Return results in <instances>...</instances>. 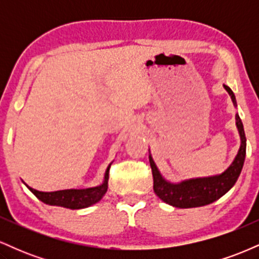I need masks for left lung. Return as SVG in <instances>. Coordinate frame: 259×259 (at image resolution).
Returning a JSON list of instances; mask_svg holds the SVG:
<instances>
[{
    "label": "left lung",
    "mask_w": 259,
    "mask_h": 259,
    "mask_svg": "<svg viewBox=\"0 0 259 259\" xmlns=\"http://www.w3.org/2000/svg\"><path fill=\"white\" fill-rule=\"evenodd\" d=\"M225 90L231 96L234 105H236L234 92L229 86L224 85ZM236 125L241 136V146L239 153L235 157L233 164L221 175L200 179L185 180L180 184H170L162 178V175L154 164L152 157L150 156V164L153 175V190L162 201L178 208H194L202 207L213 203L225 195L236 183L237 178L241 173L243 162L246 156V136L242 121L236 114Z\"/></svg>",
    "instance_id": "8db88e82"
}]
</instances>
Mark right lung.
Returning a JSON list of instances; mask_svg holds the SVG:
<instances>
[{
  "instance_id": "right-lung-1",
  "label": "right lung",
  "mask_w": 259,
  "mask_h": 259,
  "mask_svg": "<svg viewBox=\"0 0 259 259\" xmlns=\"http://www.w3.org/2000/svg\"><path fill=\"white\" fill-rule=\"evenodd\" d=\"M109 168L111 164L107 168L105 174V181L102 185L96 187H90V189L84 190H61V191L55 192H41L37 190L31 189L29 190L34 194L40 201L44 203L50 204V206H59L64 208H69V209H81V208L90 207L99 202L103 195L106 194L107 189H108V179H109Z\"/></svg>"
}]
</instances>
